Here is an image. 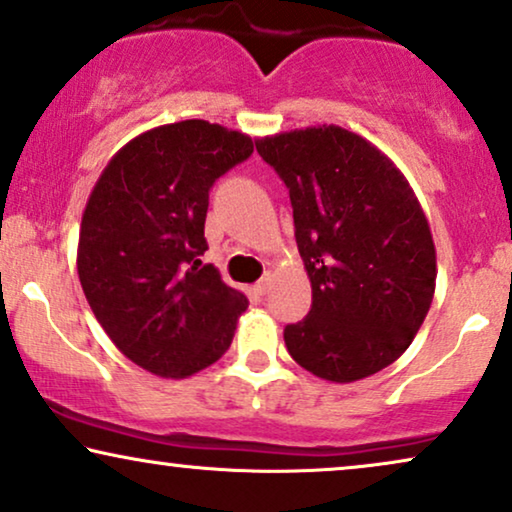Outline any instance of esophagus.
Returning <instances> with one entry per match:
<instances>
[{"mask_svg": "<svg viewBox=\"0 0 512 512\" xmlns=\"http://www.w3.org/2000/svg\"><path fill=\"white\" fill-rule=\"evenodd\" d=\"M270 284H272V277L270 275H263L261 280H258L256 284H254V291L258 296H265L270 291Z\"/></svg>", "mask_w": 512, "mask_h": 512, "instance_id": "esophagus-1", "label": "esophagus"}]
</instances>
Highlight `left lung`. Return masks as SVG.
Segmentation results:
<instances>
[{"label":"left lung","instance_id":"1","mask_svg":"<svg viewBox=\"0 0 512 512\" xmlns=\"http://www.w3.org/2000/svg\"><path fill=\"white\" fill-rule=\"evenodd\" d=\"M289 190L313 305L284 327L310 374L360 381L393 364L426 320L435 244L421 204L386 155L341 126L256 141Z\"/></svg>","mask_w":512,"mask_h":512}]
</instances>
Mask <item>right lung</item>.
Masks as SVG:
<instances>
[{
	"label": "right lung",
	"instance_id": "1",
	"mask_svg": "<svg viewBox=\"0 0 512 512\" xmlns=\"http://www.w3.org/2000/svg\"><path fill=\"white\" fill-rule=\"evenodd\" d=\"M254 143L204 119L126 143L98 178L79 230L77 270L105 334L138 367L185 378L230 348L247 296L199 256L209 192Z\"/></svg>",
	"mask_w": 512,
	"mask_h": 512
}]
</instances>
